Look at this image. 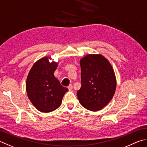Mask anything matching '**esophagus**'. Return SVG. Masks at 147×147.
<instances>
[{"label": "esophagus", "mask_w": 147, "mask_h": 147, "mask_svg": "<svg viewBox=\"0 0 147 147\" xmlns=\"http://www.w3.org/2000/svg\"><path fill=\"white\" fill-rule=\"evenodd\" d=\"M68 88L69 91H71L72 89H73V86H72V84H69V85L68 86Z\"/></svg>", "instance_id": "1"}]
</instances>
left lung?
Segmentation results:
<instances>
[{
  "label": "left lung",
  "instance_id": "left-lung-1",
  "mask_svg": "<svg viewBox=\"0 0 147 147\" xmlns=\"http://www.w3.org/2000/svg\"><path fill=\"white\" fill-rule=\"evenodd\" d=\"M81 87L77 92L79 101L91 111L102 110L111 101L116 89L112 66L101 54H88L80 60Z\"/></svg>",
  "mask_w": 147,
  "mask_h": 147
}]
</instances>
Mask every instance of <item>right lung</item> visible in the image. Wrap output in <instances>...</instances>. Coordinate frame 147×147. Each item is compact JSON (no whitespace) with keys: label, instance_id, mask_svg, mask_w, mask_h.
Masks as SVG:
<instances>
[{"label":"right lung","instance_id":"add662e5","mask_svg":"<svg viewBox=\"0 0 147 147\" xmlns=\"http://www.w3.org/2000/svg\"><path fill=\"white\" fill-rule=\"evenodd\" d=\"M51 58L44 57L33 64L26 83L27 95L38 111L51 112L61 106L64 95L68 90L54 76L58 63L50 62Z\"/></svg>","mask_w":147,"mask_h":147}]
</instances>
